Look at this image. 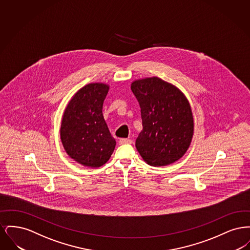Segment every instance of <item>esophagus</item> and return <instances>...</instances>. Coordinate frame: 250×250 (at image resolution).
Instances as JSON below:
<instances>
[{
    "label": "esophagus",
    "instance_id": "1",
    "mask_svg": "<svg viewBox=\"0 0 250 250\" xmlns=\"http://www.w3.org/2000/svg\"><path fill=\"white\" fill-rule=\"evenodd\" d=\"M132 143V141L130 139H121L119 141L120 145H123V144H130Z\"/></svg>",
    "mask_w": 250,
    "mask_h": 250
}]
</instances>
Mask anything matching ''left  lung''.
I'll return each mask as SVG.
<instances>
[{
    "instance_id": "1",
    "label": "left lung",
    "mask_w": 250,
    "mask_h": 250,
    "mask_svg": "<svg viewBox=\"0 0 250 250\" xmlns=\"http://www.w3.org/2000/svg\"><path fill=\"white\" fill-rule=\"evenodd\" d=\"M131 90L142 113L143 130L136 148L150 166L176 162L187 153L194 134L190 103L173 84L158 77L136 80Z\"/></svg>"
}]
</instances>
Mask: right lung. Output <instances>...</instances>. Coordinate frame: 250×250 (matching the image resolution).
Segmentation results:
<instances>
[{
	"label": "right lung",
	"mask_w": 250,
	"mask_h": 250,
	"mask_svg": "<svg viewBox=\"0 0 250 250\" xmlns=\"http://www.w3.org/2000/svg\"><path fill=\"white\" fill-rule=\"evenodd\" d=\"M108 90L104 83L87 84L74 94L63 110L61 142L69 157L83 166H103L114 151L116 141L102 112Z\"/></svg>",
	"instance_id": "obj_1"
}]
</instances>
